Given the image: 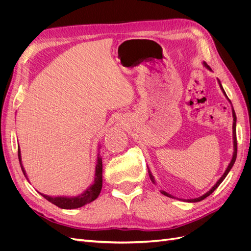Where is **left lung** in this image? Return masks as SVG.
Returning <instances> with one entry per match:
<instances>
[{"label":"left lung","mask_w":251,"mask_h":251,"mask_svg":"<svg viewBox=\"0 0 251 251\" xmlns=\"http://www.w3.org/2000/svg\"><path fill=\"white\" fill-rule=\"evenodd\" d=\"M203 66L206 68V69H208L209 71H211V69H210V67L205 63V62H203ZM218 82H219V86H220V88H221V90H222V92H223V94L225 95V97L227 98V100H228L229 102H230V100H229V98L227 97V95H226V93H225V91H224V89H223V87H222V85H221V81H220L219 79H218ZM231 103V102H230ZM232 107V105H231ZM232 117H233V124H232V140H233V153H232V158H231V160H230V162H229V164H228V166H227V169L225 170V172H224V174L222 175V177L220 178L217 182H216V184L212 186L209 191L207 192V193H205L204 195H202L201 197H199V198H196V199H187V200H185V201H187V202H199V201H202V200H204L205 198H206V197H208L210 194H212L215 192V189L222 183L223 182V180L226 178V176L227 175H228V173L230 172V170H231V168L233 166V164H234V162H235V158H237V131H235V126H237V116H235V113H234V110H233V108H232ZM148 172H149V176H150V179H151V181L153 182L154 184H156V181H155V178H154V176L153 175H151V171H150V169L148 168ZM161 192V194H163L164 196H166V197H169V198H175L174 196H172L171 194H169V193H166V192H164V191H160Z\"/></svg>","instance_id":"1"}]
</instances>
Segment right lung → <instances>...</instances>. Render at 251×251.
<instances>
[{"label": "right lung", "mask_w": 251, "mask_h": 251, "mask_svg": "<svg viewBox=\"0 0 251 251\" xmlns=\"http://www.w3.org/2000/svg\"><path fill=\"white\" fill-rule=\"evenodd\" d=\"M98 147H100V146H98ZM97 155L98 156H97V160H96V164H95V175H94L93 183L91 184L89 187H87L86 191H83L81 194H79L77 196H72V197H69V196H48V195L42 194L40 192H39V194H41L45 199L48 200L52 204H54L59 208H63V209L78 208V207L83 206V205L94 201L97 197L100 196V191L102 188V161H101V157L100 155V151H98ZM18 156H19V161L21 164V169L23 171V174H24V176L29 181L26 171L22 163V156H21L20 147H18Z\"/></svg>", "instance_id": "obj_1"}]
</instances>
